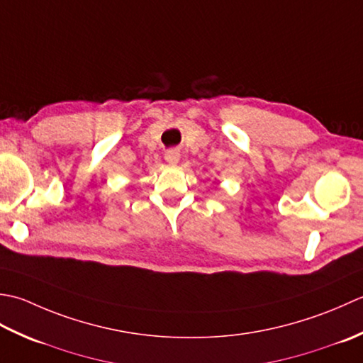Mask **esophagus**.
<instances>
[{
    "mask_svg": "<svg viewBox=\"0 0 363 363\" xmlns=\"http://www.w3.org/2000/svg\"><path fill=\"white\" fill-rule=\"evenodd\" d=\"M164 158H166V161L169 162V164H177V162H179V160H180V153H179V150L171 149V150L166 152Z\"/></svg>",
    "mask_w": 363,
    "mask_h": 363,
    "instance_id": "obj_1",
    "label": "esophagus"
}]
</instances>
